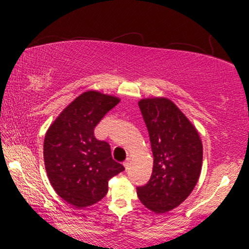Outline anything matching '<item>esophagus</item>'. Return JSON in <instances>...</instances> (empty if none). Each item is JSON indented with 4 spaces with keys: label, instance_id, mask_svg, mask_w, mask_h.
<instances>
[{
    "label": "esophagus",
    "instance_id": "1",
    "mask_svg": "<svg viewBox=\"0 0 249 249\" xmlns=\"http://www.w3.org/2000/svg\"><path fill=\"white\" fill-rule=\"evenodd\" d=\"M124 165L125 170H128V169H129V165H130V159H127V160H125V161L124 162Z\"/></svg>",
    "mask_w": 249,
    "mask_h": 249
}]
</instances>
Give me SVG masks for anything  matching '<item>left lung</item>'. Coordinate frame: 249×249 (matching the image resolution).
<instances>
[{
    "instance_id": "8db88e82",
    "label": "left lung",
    "mask_w": 249,
    "mask_h": 249,
    "mask_svg": "<svg viewBox=\"0 0 249 249\" xmlns=\"http://www.w3.org/2000/svg\"><path fill=\"white\" fill-rule=\"evenodd\" d=\"M154 156L151 179L137 187L148 210L165 213L179 206L198 181L203 162L200 137L186 115L164 97L139 101Z\"/></svg>"
}]
</instances>
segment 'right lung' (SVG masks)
I'll use <instances>...</instances> for the list:
<instances>
[{
  "label": "right lung",
  "instance_id": "1",
  "mask_svg": "<svg viewBox=\"0 0 249 249\" xmlns=\"http://www.w3.org/2000/svg\"><path fill=\"white\" fill-rule=\"evenodd\" d=\"M120 100L88 90L61 112L44 139L47 177L57 195L77 209L97 203L107 193L112 177L124 166L112 159L108 142L94 129Z\"/></svg>",
  "mask_w": 249,
  "mask_h": 249
}]
</instances>
